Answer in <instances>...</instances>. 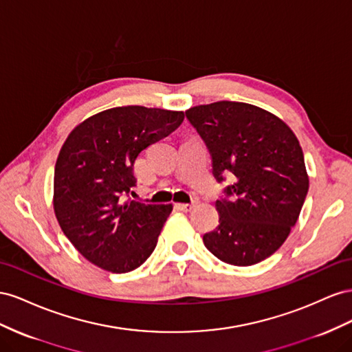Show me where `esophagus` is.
Returning <instances> with one entry per match:
<instances>
[{
	"label": "esophagus",
	"instance_id": "1",
	"mask_svg": "<svg viewBox=\"0 0 352 352\" xmlns=\"http://www.w3.org/2000/svg\"><path fill=\"white\" fill-rule=\"evenodd\" d=\"M195 206H196V200H193L192 204H177V208L182 209V210H186V212H187V210H192Z\"/></svg>",
	"mask_w": 352,
	"mask_h": 352
}]
</instances>
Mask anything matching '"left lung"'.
<instances>
[{"instance_id":"1","label":"left lung","mask_w":352,"mask_h":352,"mask_svg":"<svg viewBox=\"0 0 352 352\" xmlns=\"http://www.w3.org/2000/svg\"><path fill=\"white\" fill-rule=\"evenodd\" d=\"M188 122L206 143L218 183L233 184L217 200L219 224L204 236L223 263H261L285 243L308 193L302 148L282 119L239 102L195 106Z\"/></svg>"}]
</instances>
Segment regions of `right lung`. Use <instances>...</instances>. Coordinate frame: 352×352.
<instances>
[{
  "label": "right lung",
  "instance_id": "add662e5",
  "mask_svg": "<svg viewBox=\"0 0 352 352\" xmlns=\"http://www.w3.org/2000/svg\"><path fill=\"white\" fill-rule=\"evenodd\" d=\"M183 120L184 112L113 107L85 119L66 138L54 168V212L89 263L120 274L152 255L173 205L128 199L137 183L134 162Z\"/></svg>",
  "mask_w": 352,
  "mask_h": 352
}]
</instances>
